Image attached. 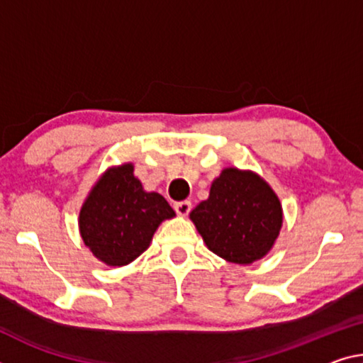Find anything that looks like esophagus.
Listing matches in <instances>:
<instances>
[{
  "mask_svg": "<svg viewBox=\"0 0 363 363\" xmlns=\"http://www.w3.org/2000/svg\"><path fill=\"white\" fill-rule=\"evenodd\" d=\"M191 208H192V203L189 202V200H184V202H177L174 205V210L179 216H187L189 211H191Z\"/></svg>",
  "mask_w": 363,
  "mask_h": 363,
  "instance_id": "obj_1",
  "label": "esophagus"
}]
</instances>
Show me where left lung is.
<instances>
[{
	"label": "left lung",
	"instance_id": "1",
	"mask_svg": "<svg viewBox=\"0 0 363 363\" xmlns=\"http://www.w3.org/2000/svg\"><path fill=\"white\" fill-rule=\"evenodd\" d=\"M206 247L224 260L250 264L272 250L283 226L278 195L254 171L226 168L208 199L191 211Z\"/></svg>",
	"mask_w": 363,
	"mask_h": 363
}]
</instances>
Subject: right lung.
Returning a JSON list of instances; mask_svg holds the SVG:
<instances>
[{
  "mask_svg": "<svg viewBox=\"0 0 363 363\" xmlns=\"http://www.w3.org/2000/svg\"><path fill=\"white\" fill-rule=\"evenodd\" d=\"M176 216L163 195L145 192L134 164L105 171L79 213L84 244L108 267H124L148 249L164 220Z\"/></svg>",
  "mask_w": 363,
  "mask_h": 363,
  "instance_id": "1",
  "label": "right lung"
}]
</instances>
